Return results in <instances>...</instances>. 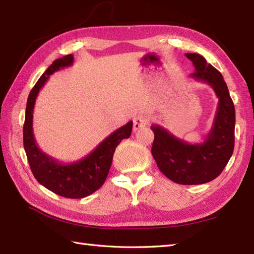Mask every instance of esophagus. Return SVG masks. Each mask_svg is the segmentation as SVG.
I'll list each match as a JSON object with an SVG mask.
<instances>
[{"instance_id":"34e87169","label":"esophagus","mask_w":254,"mask_h":254,"mask_svg":"<svg viewBox=\"0 0 254 254\" xmlns=\"http://www.w3.org/2000/svg\"><path fill=\"white\" fill-rule=\"evenodd\" d=\"M150 121V118L147 115H138L133 119V130L137 131L141 127L147 126Z\"/></svg>"}]
</instances>
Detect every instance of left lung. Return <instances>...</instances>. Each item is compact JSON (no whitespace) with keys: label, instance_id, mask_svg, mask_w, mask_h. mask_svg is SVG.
<instances>
[{"label":"left lung","instance_id":"left-lung-1","mask_svg":"<svg viewBox=\"0 0 254 254\" xmlns=\"http://www.w3.org/2000/svg\"><path fill=\"white\" fill-rule=\"evenodd\" d=\"M195 72L191 77L208 84L216 94L218 106L212 128L202 143L190 144L165 127L152 126V155L159 170L179 185H202L217 178L229 161L235 146L236 113L223 75L197 53H186Z\"/></svg>","mask_w":254,"mask_h":254}]
</instances>
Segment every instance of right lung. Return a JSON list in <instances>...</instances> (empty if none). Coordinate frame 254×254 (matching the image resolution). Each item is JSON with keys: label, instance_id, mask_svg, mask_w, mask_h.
Wrapping results in <instances>:
<instances>
[{"label": "right lung", "instance_id": "1", "mask_svg": "<svg viewBox=\"0 0 254 254\" xmlns=\"http://www.w3.org/2000/svg\"><path fill=\"white\" fill-rule=\"evenodd\" d=\"M73 62L74 57L72 55L58 59L38 79L27 99L23 135L27 159L37 181L58 195L68 198H82L90 195L104 185L109 174L116 147L122 139L130 137L133 122L130 121L126 126L119 127L90 154L74 163L62 164L42 152L37 146L32 132L36 98L51 74L71 66Z\"/></svg>", "mask_w": 254, "mask_h": 254}]
</instances>
